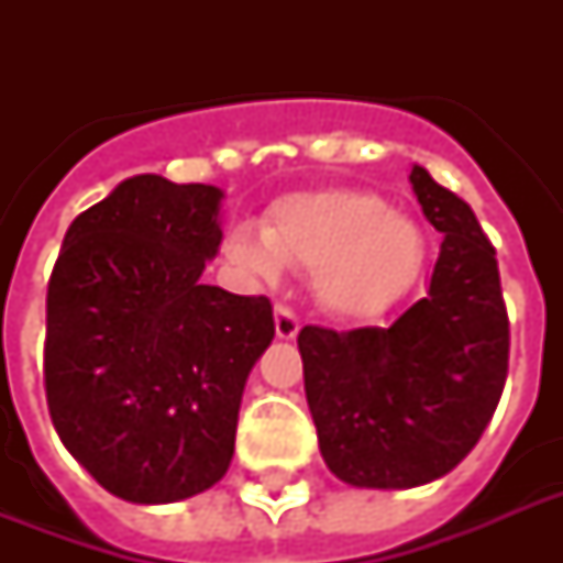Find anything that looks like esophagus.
<instances>
[{"label": "esophagus", "instance_id": "esophagus-1", "mask_svg": "<svg viewBox=\"0 0 563 563\" xmlns=\"http://www.w3.org/2000/svg\"><path fill=\"white\" fill-rule=\"evenodd\" d=\"M274 330H277V339H295L300 330V318L295 316V309L277 303L274 307Z\"/></svg>", "mask_w": 563, "mask_h": 563}]
</instances>
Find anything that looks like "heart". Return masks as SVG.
I'll use <instances>...</instances> for the list:
<instances>
[{"instance_id": "b5f03b06", "label": "heart", "mask_w": 563, "mask_h": 563, "mask_svg": "<svg viewBox=\"0 0 563 563\" xmlns=\"http://www.w3.org/2000/svg\"><path fill=\"white\" fill-rule=\"evenodd\" d=\"M230 260L274 280L280 263L316 274V291L335 316H374L418 283L427 260L423 233L409 216L388 210L371 192H309L283 198L263 236L236 230Z\"/></svg>"}]
</instances>
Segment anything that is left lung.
<instances>
[{"label":"left lung","mask_w":563,"mask_h":563,"mask_svg":"<svg viewBox=\"0 0 563 563\" xmlns=\"http://www.w3.org/2000/svg\"><path fill=\"white\" fill-rule=\"evenodd\" d=\"M420 210L444 233L429 295L391 327L298 335L303 388L327 467L356 488H415L471 453L508 376V312L497 251L471 203L409 175Z\"/></svg>","instance_id":"8db88e82"}]
</instances>
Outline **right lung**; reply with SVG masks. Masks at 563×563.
Here are the masks:
<instances>
[{
	"label": "right lung",
	"mask_w": 563,
	"mask_h": 563,
	"mask_svg": "<svg viewBox=\"0 0 563 563\" xmlns=\"http://www.w3.org/2000/svg\"><path fill=\"white\" fill-rule=\"evenodd\" d=\"M221 198L161 175L122 180L69 224L48 277V415L128 503H178L228 473L245 379L274 339L272 300L201 283Z\"/></svg>",
	"instance_id": "add662e5"
}]
</instances>
